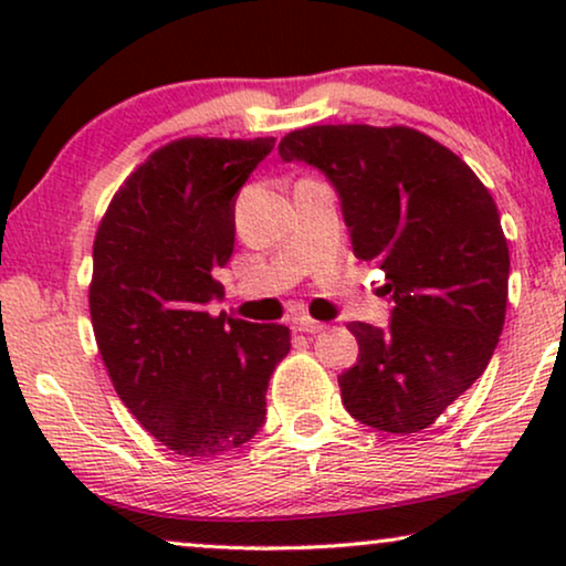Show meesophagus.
Wrapping results in <instances>:
<instances>
[{
	"instance_id": "obj_1",
	"label": "esophagus",
	"mask_w": 566,
	"mask_h": 566,
	"mask_svg": "<svg viewBox=\"0 0 566 566\" xmlns=\"http://www.w3.org/2000/svg\"><path fill=\"white\" fill-rule=\"evenodd\" d=\"M293 327H296L298 332H306V335H319V332L327 329V324L308 319V316H301V319L293 322Z\"/></svg>"
}]
</instances>
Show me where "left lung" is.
I'll list each match as a JSON object with an SVG mask.
<instances>
[{"label":"left lung","instance_id":"obj_1","mask_svg":"<svg viewBox=\"0 0 566 566\" xmlns=\"http://www.w3.org/2000/svg\"><path fill=\"white\" fill-rule=\"evenodd\" d=\"M277 154L327 177L355 258L386 273L389 327L347 324L360 353L337 378L345 409L394 436L424 430L484 374L505 324L510 252L490 190L405 126L301 128Z\"/></svg>","mask_w":566,"mask_h":566}]
</instances>
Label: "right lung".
Returning a JSON list of instances; mask_svg holds the SVG:
<instances>
[{
    "label": "right lung",
    "instance_id": "obj_1",
    "mask_svg": "<svg viewBox=\"0 0 566 566\" xmlns=\"http://www.w3.org/2000/svg\"><path fill=\"white\" fill-rule=\"evenodd\" d=\"M275 138H180L115 192L92 250V329L130 415L169 451L211 459L265 424L291 350L283 324L211 316L234 252V203Z\"/></svg>",
    "mask_w": 566,
    "mask_h": 566
}]
</instances>
